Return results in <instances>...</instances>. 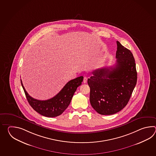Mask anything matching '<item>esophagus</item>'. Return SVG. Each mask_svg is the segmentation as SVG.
<instances>
[{
  "mask_svg": "<svg viewBox=\"0 0 156 156\" xmlns=\"http://www.w3.org/2000/svg\"><path fill=\"white\" fill-rule=\"evenodd\" d=\"M87 78L86 76L84 77H83V83H87Z\"/></svg>",
  "mask_w": 156,
  "mask_h": 156,
  "instance_id": "1",
  "label": "esophagus"
}]
</instances>
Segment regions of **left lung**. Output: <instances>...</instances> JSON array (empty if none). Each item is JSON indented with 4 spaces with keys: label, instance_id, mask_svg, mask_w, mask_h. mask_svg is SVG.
<instances>
[{
    "label": "left lung",
    "instance_id": "8db88e82",
    "mask_svg": "<svg viewBox=\"0 0 156 156\" xmlns=\"http://www.w3.org/2000/svg\"><path fill=\"white\" fill-rule=\"evenodd\" d=\"M116 64L93 71L87 80L90 101L96 112L112 115L126 106L137 81L136 63L132 53L116 41Z\"/></svg>",
    "mask_w": 156,
    "mask_h": 156
}]
</instances>
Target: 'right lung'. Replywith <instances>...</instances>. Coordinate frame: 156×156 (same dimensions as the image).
<instances>
[{
	"mask_svg": "<svg viewBox=\"0 0 156 156\" xmlns=\"http://www.w3.org/2000/svg\"><path fill=\"white\" fill-rule=\"evenodd\" d=\"M83 79L81 76L70 80L56 96L47 100H39L31 97L24 89L21 80L20 81L27 99L33 109L43 116L52 118L60 115L66 109L77 88L81 85Z\"/></svg>",
	"mask_w": 156,
	"mask_h": 156,
	"instance_id": "add662e5",
	"label": "right lung"
}]
</instances>
